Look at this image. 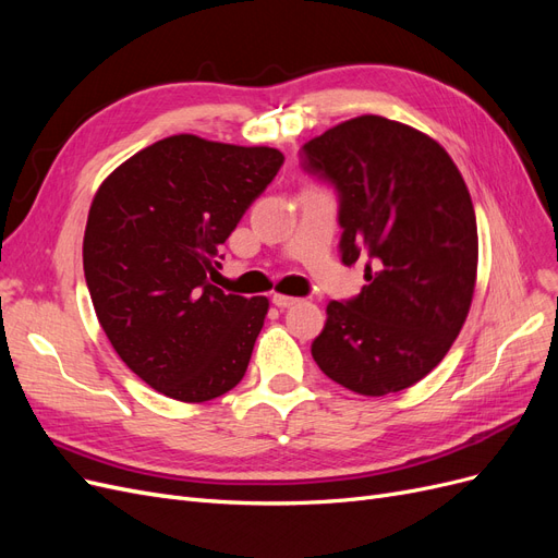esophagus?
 I'll return each mask as SVG.
<instances>
[{"mask_svg":"<svg viewBox=\"0 0 558 558\" xmlns=\"http://www.w3.org/2000/svg\"><path fill=\"white\" fill-rule=\"evenodd\" d=\"M272 302L277 307H281V310H286V307H293V305H298V298H293V295H283V293H275L272 295Z\"/></svg>","mask_w":558,"mask_h":558,"instance_id":"obj_1","label":"esophagus"}]
</instances>
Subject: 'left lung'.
I'll use <instances>...</instances> for the list:
<instances>
[{"label": "left lung", "instance_id": "8db88e82", "mask_svg": "<svg viewBox=\"0 0 558 558\" xmlns=\"http://www.w3.org/2000/svg\"><path fill=\"white\" fill-rule=\"evenodd\" d=\"M307 174L340 197L342 263L365 260L363 291L332 300L312 356L361 396L424 379L459 337L477 281V221L468 185L428 134L359 116L300 150Z\"/></svg>", "mask_w": 558, "mask_h": 558}]
</instances>
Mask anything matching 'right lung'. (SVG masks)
Wrapping results in <instances>:
<instances>
[{"label":"right lung","mask_w":558,"mask_h":558,"mask_svg":"<svg viewBox=\"0 0 558 558\" xmlns=\"http://www.w3.org/2000/svg\"><path fill=\"white\" fill-rule=\"evenodd\" d=\"M283 154L174 134L102 181L83 234L99 326L134 375L181 402L228 393L246 373L269 300L209 281Z\"/></svg>","instance_id":"add662e5"}]
</instances>
